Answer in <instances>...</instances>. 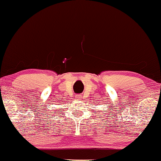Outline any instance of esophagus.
I'll return each mask as SVG.
<instances>
[{"label":"esophagus","mask_w":161,"mask_h":161,"mask_svg":"<svg viewBox=\"0 0 161 161\" xmlns=\"http://www.w3.org/2000/svg\"><path fill=\"white\" fill-rule=\"evenodd\" d=\"M76 98H77L78 99H80V98H81V96H76Z\"/></svg>","instance_id":"34e87169"}]
</instances>
